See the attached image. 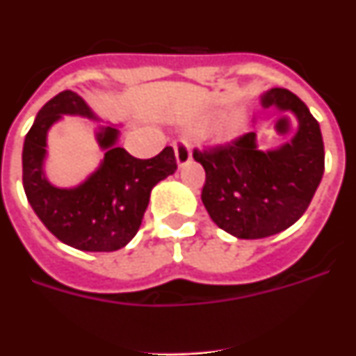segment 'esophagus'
Returning a JSON list of instances; mask_svg holds the SVG:
<instances>
[{"label":"esophagus","instance_id":"esophagus-1","mask_svg":"<svg viewBox=\"0 0 356 356\" xmlns=\"http://www.w3.org/2000/svg\"><path fill=\"white\" fill-rule=\"evenodd\" d=\"M175 155H176V163L178 168H185L191 160H193V151H191V146L185 140H176L175 143Z\"/></svg>","mask_w":356,"mask_h":356}]
</instances>
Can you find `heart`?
<instances>
[{"mask_svg":"<svg viewBox=\"0 0 356 356\" xmlns=\"http://www.w3.org/2000/svg\"><path fill=\"white\" fill-rule=\"evenodd\" d=\"M212 122H213L212 115H205V118L197 122V127L207 128L210 127ZM242 128H244V115H242L241 112H237V110H234V112L226 114L221 121L217 122L212 130V135L217 143H228V140L235 139V137L241 134Z\"/></svg>","mask_w":356,"mask_h":356,"instance_id":"heart-1","label":"heart"}]
</instances>
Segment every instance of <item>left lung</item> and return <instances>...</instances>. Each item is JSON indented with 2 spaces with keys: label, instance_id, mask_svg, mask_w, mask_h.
Masks as SVG:
<instances>
[{
  "label": "left lung",
  "instance_id": "8db88e82",
  "mask_svg": "<svg viewBox=\"0 0 356 356\" xmlns=\"http://www.w3.org/2000/svg\"><path fill=\"white\" fill-rule=\"evenodd\" d=\"M259 103L278 115L294 114L298 128L289 143L260 149L253 130L228 146L194 151L207 172L201 201L210 219L237 238L271 237L294 225L325 172L319 122L300 97L275 87L260 94Z\"/></svg>",
  "mask_w": 356,
  "mask_h": 356
}]
</instances>
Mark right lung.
Returning a JSON list of instances; mask_svg holds the SVG:
<instances>
[{
    "mask_svg": "<svg viewBox=\"0 0 356 356\" xmlns=\"http://www.w3.org/2000/svg\"><path fill=\"white\" fill-rule=\"evenodd\" d=\"M64 115L102 122L81 96L64 90L39 110L23 146V185L31 209L58 241L81 251H118L139 232L151 191L176 171L172 147L147 160L118 146L121 124H97L103 160L83 181L58 187L48 178V135Z\"/></svg>",
    "mask_w": 356,
    "mask_h": 356,
    "instance_id": "obj_1",
    "label": "right lung"
}]
</instances>
